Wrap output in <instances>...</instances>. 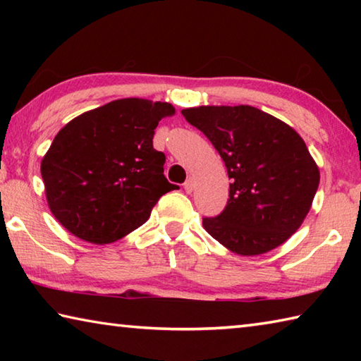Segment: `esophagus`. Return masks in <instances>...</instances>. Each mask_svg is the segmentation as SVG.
Masks as SVG:
<instances>
[{"instance_id": "1", "label": "esophagus", "mask_w": 361, "mask_h": 361, "mask_svg": "<svg viewBox=\"0 0 361 361\" xmlns=\"http://www.w3.org/2000/svg\"><path fill=\"white\" fill-rule=\"evenodd\" d=\"M183 188H185V191L189 194V192H192V189H194V181H192V178H188L186 181H185V185H183Z\"/></svg>"}]
</instances>
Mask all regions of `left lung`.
Returning <instances> with one entry per match:
<instances>
[{
    "instance_id": "obj_1",
    "label": "left lung",
    "mask_w": 361,
    "mask_h": 361,
    "mask_svg": "<svg viewBox=\"0 0 361 361\" xmlns=\"http://www.w3.org/2000/svg\"><path fill=\"white\" fill-rule=\"evenodd\" d=\"M189 124L223 157L231 185L224 210L204 218V228L231 252L262 255L302 224L319 189L320 172L304 140L258 108L183 109Z\"/></svg>"
}]
</instances>
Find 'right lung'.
Masks as SVG:
<instances>
[{
	"label": "right lung",
	"mask_w": 361,
	"mask_h": 361,
	"mask_svg": "<svg viewBox=\"0 0 361 361\" xmlns=\"http://www.w3.org/2000/svg\"><path fill=\"white\" fill-rule=\"evenodd\" d=\"M170 103L122 99L68 122L41 162L47 204L59 223L85 242L105 245L149 218L178 186L164 176L166 154L152 148Z\"/></svg>",
	"instance_id": "right-lung-1"
}]
</instances>
